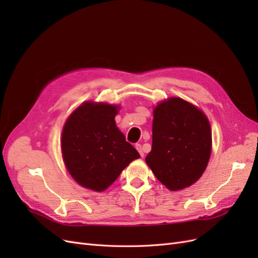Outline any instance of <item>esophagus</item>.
<instances>
[{"instance_id":"obj_1","label":"esophagus","mask_w":258,"mask_h":258,"mask_svg":"<svg viewBox=\"0 0 258 258\" xmlns=\"http://www.w3.org/2000/svg\"><path fill=\"white\" fill-rule=\"evenodd\" d=\"M136 148L138 150V152L141 155V157H144V151H143V146L141 144H136Z\"/></svg>"}]
</instances>
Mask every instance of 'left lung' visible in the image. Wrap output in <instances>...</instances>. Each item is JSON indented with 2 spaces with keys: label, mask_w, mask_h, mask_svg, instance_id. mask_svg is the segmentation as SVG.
Returning <instances> with one entry per match:
<instances>
[{
  "label": "left lung",
  "mask_w": 258,
  "mask_h": 258,
  "mask_svg": "<svg viewBox=\"0 0 258 258\" xmlns=\"http://www.w3.org/2000/svg\"><path fill=\"white\" fill-rule=\"evenodd\" d=\"M211 144L207 116L185 100L171 98L155 107L152 151L145 160L167 188L179 190L205 172Z\"/></svg>",
  "instance_id": "1"
}]
</instances>
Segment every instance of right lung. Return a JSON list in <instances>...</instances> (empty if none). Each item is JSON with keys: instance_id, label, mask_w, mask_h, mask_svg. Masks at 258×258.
<instances>
[{"instance_id": "right-lung-1", "label": "right lung", "mask_w": 258, "mask_h": 258, "mask_svg": "<svg viewBox=\"0 0 258 258\" xmlns=\"http://www.w3.org/2000/svg\"><path fill=\"white\" fill-rule=\"evenodd\" d=\"M117 106L86 102L69 117L61 150L67 169L80 185L102 191L140 157L115 124Z\"/></svg>"}]
</instances>
